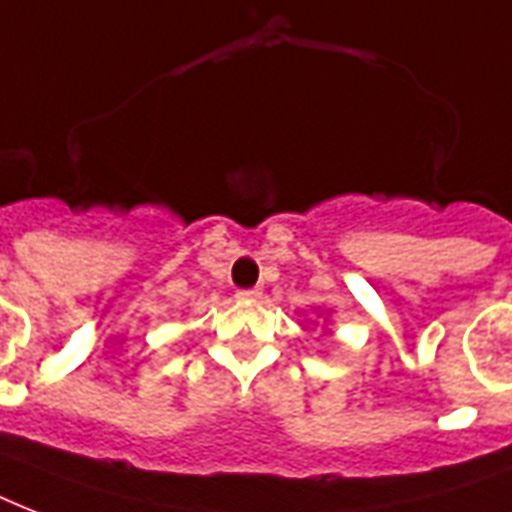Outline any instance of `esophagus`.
Segmentation results:
<instances>
[{
	"mask_svg": "<svg viewBox=\"0 0 512 512\" xmlns=\"http://www.w3.org/2000/svg\"><path fill=\"white\" fill-rule=\"evenodd\" d=\"M259 288H243V291H237L235 296L240 301H253V299H259Z\"/></svg>",
	"mask_w": 512,
	"mask_h": 512,
	"instance_id": "obj_1",
	"label": "esophagus"
}]
</instances>
